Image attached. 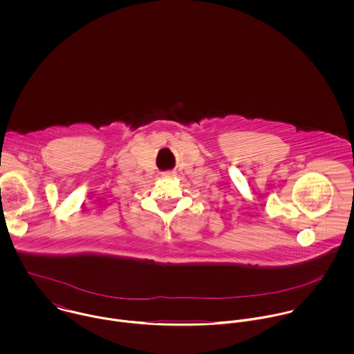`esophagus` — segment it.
Masks as SVG:
<instances>
[{
  "mask_svg": "<svg viewBox=\"0 0 354 354\" xmlns=\"http://www.w3.org/2000/svg\"><path fill=\"white\" fill-rule=\"evenodd\" d=\"M165 176H169V177H171V176H174V171H167V173H165Z\"/></svg>",
  "mask_w": 354,
  "mask_h": 354,
  "instance_id": "34e87169",
  "label": "esophagus"
}]
</instances>
